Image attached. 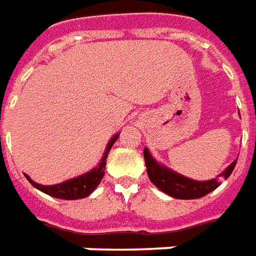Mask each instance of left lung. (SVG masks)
I'll return each instance as SVG.
<instances>
[{"mask_svg":"<svg viewBox=\"0 0 256 256\" xmlns=\"http://www.w3.org/2000/svg\"><path fill=\"white\" fill-rule=\"evenodd\" d=\"M144 159L145 164H146V172H148V177L152 184L168 196L176 198H184V200L203 198L210 192H212L220 185V177H224L225 180L229 178L237 163V160L232 162L230 164L226 167L225 172H220L214 180L194 181V180L184 177L181 174L172 172L160 163H158L146 148L144 150Z\"/></svg>","mask_w":256,"mask_h":256,"instance_id":"1","label":"left lung"}]
</instances>
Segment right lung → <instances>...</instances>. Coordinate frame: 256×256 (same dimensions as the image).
<instances>
[{
    "label": "right lung",
    "instance_id": "1",
    "mask_svg": "<svg viewBox=\"0 0 256 256\" xmlns=\"http://www.w3.org/2000/svg\"><path fill=\"white\" fill-rule=\"evenodd\" d=\"M119 137V134L114 136L111 138V141L106 145V150L104 152V156L101 162L97 164V167H94L93 170L84 172L82 176H79L76 178H72V180H68V181H64L62 184H58V185H40V184L34 182L28 176H26V178L28 180V182L34 186V188L40 189L41 192L46 193L49 196L56 198H64V200H76V198H88L90 193L93 192L98 184L101 182V180L104 177V170H106V156H108V152L112 148V145L115 144V141Z\"/></svg>",
    "mask_w": 256,
    "mask_h": 256
}]
</instances>
